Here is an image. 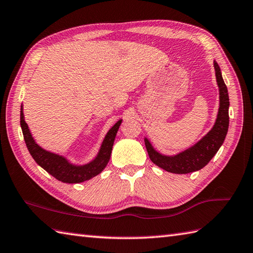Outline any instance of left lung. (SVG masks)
<instances>
[{"label": "left lung", "instance_id": "1", "mask_svg": "<svg viewBox=\"0 0 253 253\" xmlns=\"http://www.w3.org/2000/svg\"><path fill=\"white\" fill-rule=\"evenodd\" d=\"M216 80L219 87V110L217 114L215 125L211 129L189 149L177 153L175 156H165L155 150L150 141L145 138V145L150 160L161 169L176 174H186L199 171L209 163L224 140L229 126V96L228 90L221 77L218 63L214 61Z\"/></svg>", "mask_w": 253, "mask_h": 253}]
</instances>
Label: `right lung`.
Listing matches in <instances>:
<instances>
[{
  "mask_svg": "<svg viewBox=\"0 0 253 253\" xmlns=\"http://www.w3.org/2000/svg\"><path fill=\"white\" fill-rule=\"evenodd\" d=\"M122 124V120L118 121L114 125L102 142L97 156L95 159L90 163L83 166H76L69 162L66 158L56 155L50 151H47L37 145L34 140L31 131H29L28 125L24 120L23 106H21V127L24 135V140L26 142L27 149L31 153L34 160L37 165L41 166L43 170H46L49 174H51L57 180L63 183H81L92 179L105 169L108 161H110L111 153L113 149L114 140H115L116 133Z\"/></svg>",
  "mask_w": 253,
  "mask_h": 253,
  "instance_id": "right-lung-1",
  "label": "right lung"
}]
</instances>
